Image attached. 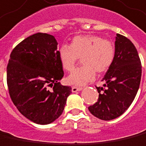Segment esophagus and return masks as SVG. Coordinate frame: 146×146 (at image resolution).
<instances>
[{"mask_svg": "<svg viewBox=\"0 0 146 146\" xmlns=\"http://www.w3.org/2000/svg\"><path fill=\"white\" fill-rule=\"evenodd\" d=\"M80 90H82V88H78L76 87V86H73V87H72V92H78V91Z\"/></svg>", "mask_w": 146, "mask_h": 146, "instance_id": "obj_1", "label": "esophagus"}]
</instances>
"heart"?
<instances>
[{
    "instance_id": "obj_1",
    "label": "heart",
    "mask_w": 146,
    "mask_h": 146,
    "mask_svg": "<svg viewBox=\"0 0 146 146\" xmlns=\"http://www.w3.org/2000/svg\"><path fill=\"white\" fill-rule=\"evenodd\" d=\"M115 55V50L111 42L94 35L75 36L70 46L62 45L58 50L62 66L67 72L72 71L78 58H81L83 66L67 77L69 83L76 86L94 80L96 72L105 73L112 65Z\"/></svg>"
}]
</instances>
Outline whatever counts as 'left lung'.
<instances>
[{
	"instance_id": "1",
	"label": "left lung",
	"mask_w": 146,
	"mask_h": 146,
	"mask_svg": "<svg viewBox=\"0 0 146 146\" xmlns=\"http://www.w3.org/2000/svg\"><path fill=\"white\" fill-rule=\"evenodd\" d=\"M115 55L104 76L103 87H96L99 98L89 106L96 118L109 121L123 115L136 96L141 76V64L132 42L122 35L115 37Z\"/></svg>"
}]
</instances>
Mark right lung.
<instances>
[{
    "label": "right lung",
    "instance_id": "right-lung-1",
    "mask_svg": "<svg viewBox=\"0 0 146 146\" xmlns=\"http://www.w3.org/2000/svg\"><path fill=\"white\" fill-rule=\"evenodd\" d=\"M63 76L55 38L40 32L32 35L10 54L7 84L12 101L31 122L53 123L62 114L72 92L70 86L59 82Z\"/></svg>",
    "mask_w": 146,
    "mask_h": 146
}]
</instances>
